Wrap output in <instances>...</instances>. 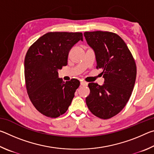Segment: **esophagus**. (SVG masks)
Returning <instances> with one entry per match:
<instances>
[{"mask_svg":"<svg viewBox=\"0 0 154 154\" xmlns=\"http://www.w3.org/2000/svg\"><path fill=\"white\" fill-rule=\"evenodd\" d=\"M80 85H83V86H85V85H88V83L85 82H83V81H82V82H81Z\"/></svg>","mask_w":154,"mask_h":154,"instance_id":"esophagus-1","label":"esophagus"}]
</instances>
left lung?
I'll use <instances>...</instances> for the list:
<instances>
[{
    "label": "left lung",
    "mask_w": 154,
    "mask_h": 154,
    "mask_svg": "<svg viewBox=\"0 0 154 154\" xmlns=\"http://www.w3.org/2000/svg\"><path fill=\"white\" fill-rule=\"evenodd\" d=\"M87 43L94 51L97 69L105 79L102 85L90 83L85 101L88 109L99 118L106 119L126 106L134 86L137 67L123 39L116 34L103 31L85 32Z\"/></svg>",
    "instance_id": "left-lung-1"
}]
</instances>
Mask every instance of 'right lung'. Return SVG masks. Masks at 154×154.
<instances>
[{
	"label": "right lung",
	"instance_id": "right-lung-1",
	"mask_svg": "<svg viewBox=\"0 0 154 154\" xmlns=\"http://www.w3.org/2000/svg\"><path fill=\"white\" fill-rule=\"evenodd\" d=\"M82 32H48L30 47L24 60L26 86L31 102L49 118L64 114L71 104L80 82L76 79L63 82L58 70L67 65L70 50Z\"/></svg>",
	"mask_w": 154,
	"mask_h": 154
}]
</instances>
